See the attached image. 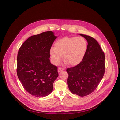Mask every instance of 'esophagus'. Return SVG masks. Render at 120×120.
<instances>
[{"label":"esophagus","mask_w":120,"mask_h":120,"mask_svg":"<svg viewBox=\"0 0 120 120\" xmlns=\"http://www.w3.org/2000/svg\"><path fill=\"white\" fill-rule=\"evenodd\" d=\"M65 69L64 68H60V67H59L58 68V72H60L61 71H64Z\"/></svg>","instance_id":"esophagus-1"}]
</instances>
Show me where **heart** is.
Segmentation results:
<instances>
[{
    "label": "heart",
    "mask_w": 120,
    "mask_h": 120,
    "mask_svg": "<svg viewBox=\"0 0 120 120\" xmlns=\"http://www.w3.org/2000/svg\"><path fill=\"white\" fill-rule=\"evenodd\" d=\"M87 46L86 40L82 37H66L57 40L49 52L52 63L58 65L63 55L64 60L71 66L78 65L84 59Z\"/></svg>",
    "instance_id": "1"
}]
</instances>
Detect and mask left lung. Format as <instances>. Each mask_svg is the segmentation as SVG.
<instances>
[{"label":"left lung","instance_id":"1","mask_svg":"<svg viewBox=\"0 0 120 120\" xmlns=\"http://www.w3.org/2000/svg\"><path fill=\"white\" fill-rule=\"evenodd\" d=\"M80 35L88 42L85 56L79 64L68 68L66 71L71 92L84 97L94 91L102 79L105 72V55L96 40L88 35Z\"/></svg>","mask_w":120,"mask_h":120}]
</instances>
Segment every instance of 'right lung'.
<instances>
[{"label": "right lung", "mask_w": 120, "mask_h": 120, "mask_svg": "<svg viewBox=\"0 0 120 120\" xmlns=\"http://www.w3.org/2000/svg\"><path fill=\"white\" fill-rule=\"evenodd\" d=\"M57 37L52 31L31 36L19 48L17 73L26 91L36 97L47 96L58 76L57 67L51 64L49 52Z\"/></svg>", "instance_id": "right-lung-1"}]
</instances>
